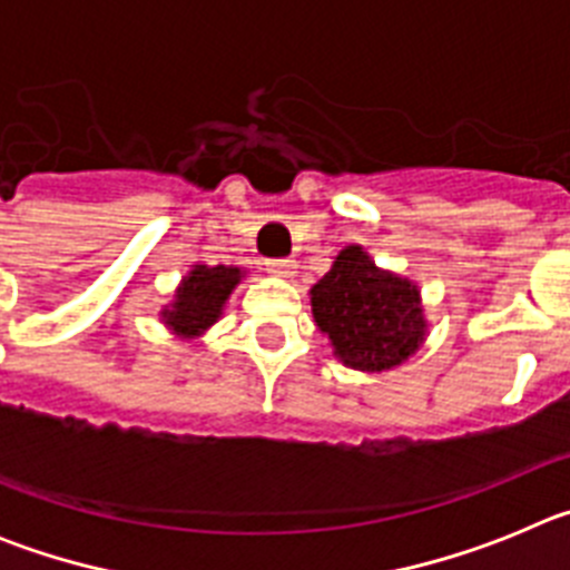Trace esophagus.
Returning a JSON list of instances; mask_svg holds the SVG:
<instances>
[{
    "mask_svg": "<svg viewBox=\"0 0 570 570\" xmlns=\"http://www.w3.org/2000/svg\"><path fill=\"white\" fill-rule=\"evenodd\" d=\"M268 274L282 276V279H294L296 276V259H271Z\"/></svg>",
    "mask_w": 570,
    "mask_h": 570,
    "instance_id": "34e87169",
    "label": "esophagus"
}]
</instances>
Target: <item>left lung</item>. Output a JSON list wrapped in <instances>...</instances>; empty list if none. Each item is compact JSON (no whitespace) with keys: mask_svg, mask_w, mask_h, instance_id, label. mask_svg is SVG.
Here are the masks:
<instances>
[{"mask_svg":"<svg viewBox=\"0 0 570 570\" xmlns=\"http://www.w3.org/2000/svg\"><path fill=\"white\" fill-rule=\"evenodd\" d=\"M311 311L340 362L367 374L402 365L428 331L420 288L376 268L362 245L340 250L328 274L311 288Z\"/></svg>","mask_w":570,"mask_h":570,"instance_id":"obj_1","label":"left lung"}]
</instances>
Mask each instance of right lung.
<instances>
[{
  "instance_id": "obj_1",
  "label": "right lung",
  "mask_w": 570,
  "mask_h": 570,
  "mask_svg": "<svg viewBox=\"0 0 570 570\" xmlns=\"http://www.w3.org/2000/svg\"><path fill=\"white\" fill-rule=\"evenodd\" d=\"M239 279L242 271L234 265H216V268L194 265L183 285L176 288L174 302L163 311L165 325L185 340L205 334L223 316L225 302Z\"/></svg>"
}]
</instances>
